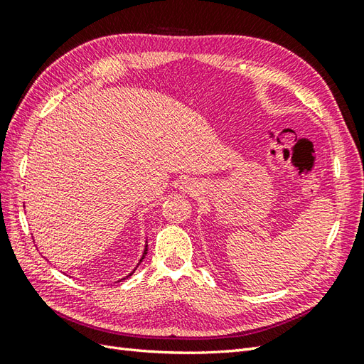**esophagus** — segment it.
<instances>
[{"label":"esophagus","instance_id":"obj_1","mask_svg":"<svg viewBox=\"0 0 364 364\" xmlns=\"http://www.w3.org/2000/svg\"><path fill=\"white\" fill-rule=\"evenodd\" d=\"M200 189H202V184L196 178H184L180 183V191L186 192V194H197Z\"/></svg>","mask_w":364,"mask_h":364}]
</instances>
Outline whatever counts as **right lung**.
Returning <instances> with one entry per match:
<instances>
[{
	"label": "right lung",
	"mask_w": 364,
	"mask_h": 364,
	"mask_svg": "<svg viewBox=\"0 0 364 364\" xmlns=\"http://www.w3.org/2000/svg\"><path fill=\"white\" fill-rule=\"evenodd\" d=\"M146 247H149V245H146V241H145V245H144V252H142V257H141V259H139V262H137V264H136V267H134L133 270H131V272H129V274H128L127 277H123V278H120V280H125V278H128V277H131V275H133V274H134V270L137 269V266H139V264H141V262H142V259L145 258V255H146ZM120 280H119V282H120Z\"/></svg>",
	"instance_id": "right-lung-1"
}]
</instances>
